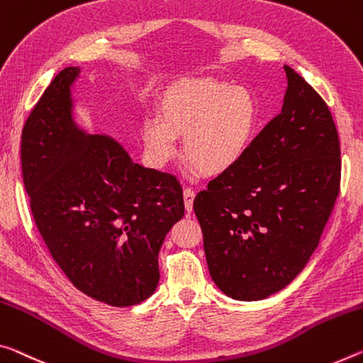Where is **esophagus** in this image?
Segmentation results:
<instances>
[{
	"label": "esophagus",
	"mask_w": 363,
	"mask_h": 363,
	"mask_svg": "<svg viewBox=\"0 0 363 363\" xmlns=\"http://www.w3.org/2000/svg\"><path fill=\"white\" fill-rule=\"evenodd\" d=\"M194 199H195V191L192 187L184 189V206H186V211L191 215L194 208Z\"/></svg>",
	"instance_id": "1"
}]
</instances>
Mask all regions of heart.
<instances>
[{"mask_svg":"<svg viewBox=\"0 0 363 363\" xmlns=\"http://www.w3.org/2000/svg\"><path fill=\"white\" fill-rule=\"evenodd\" d=\"M255 123V100L247 89L184 79L163 91L158 119L143 121V147L148 163L160 169L177 157L176 135L184 137V158L205 176H220L242 158Z\"/></svg>","mask_w":363,"mask_h":363,"instance_id":"1","label":"heart"}]
</instances>
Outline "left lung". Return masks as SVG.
<instances>
[{
    "label": "left lung",
    "mask_w": 363,
    "mask_h": 363,
    "mask_svg": "<svg viewBox=\"0 0 363 363\" xmlns=\"http://www.w3.org/2000/svg\"><path fill=\"white\" fill-rule=\"evenodd\" d=\"M284 71L281 113L194 200L211 279L235 301H262L306 268L339 195L330 109L294 69Z\"/></svg>",
    "instance_id": "1"
}]
</instances>
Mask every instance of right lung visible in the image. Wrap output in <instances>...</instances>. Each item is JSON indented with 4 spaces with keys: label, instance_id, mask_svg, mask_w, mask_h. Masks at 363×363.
Listing matches in <instances>:
<instances>
[{
    "label": "right lung",
    "instance_id": "right-lung-1",
    "mask_svg": "<svg viewBox=\"0 0 363 363\" xmlns=\"http://www.w3.org/2000/svg\"><path fill=\"white\" fill-rule=\"evenodd\" d=\"M80 67L51 80L22 129L21 161L33 220L51 257L84 294L135 306L160 281L158 254L184 216L179 181L134 163L108 135L74 121Z\"/></svg>",
    "mask_w": 363,
    "mask_h": 363
}]
</instances>
